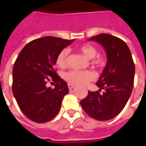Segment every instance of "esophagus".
<instances>
[{
	"label": "esophagus",
	"mask_w": 146,
	"mask_h": 146,
	"mask_svg": "<svg viewBox=\"0 0 146 146\" xmlns=\"http://www.w3.org/2000/svg\"><path fill=\"white\" fill-rule=\"evenodd\" d=\"M75 87V85H73V84H70V83H69L68 84V88H69V89L70 90H73V88Z\"/></svg>",
	"instance_id": "1"
}]
</instances>
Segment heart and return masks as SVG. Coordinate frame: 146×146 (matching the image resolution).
I'll use <instances>...</instances> for the list:
<instances>
[{
	"instance_id": "1",
	"label": "heart",
	"mask_w": 146,
	"mask_h": 146,
	"mask_svg": "<svg viewBox=\"0 0 146 146\" xmlns=\"http://www.w3.org/2000/svg\"><path fill=\"white\" fill-rule=\"evenodd\" d=\"M78 50L87 58L92 59V64L96 67H104L106 59L103 57H95L98 54L97 48L91 44H82L78 47ZM69 51L64 48L56 58V64L60 68H64L67 64V57ZM95 79V74L91 70H70L64 74V79L67 82L74 85H85Z\"/></svg>"
}]
</instances>
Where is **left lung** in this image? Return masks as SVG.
<instances>
[{
	"label": "left lung",
	"mask_w": 146,
	"mask_h": 146,
	"mask_svg": "<svg viewBox=\"0 0 146 146\" xmlns=\"http://www.w3.org/2000/svg\"><path fill=\"white\" fill-rule=\"evenodd\" d=\"M88 40L104 47L107 62L96 82L99 91L88 92L80 104L92 118L110 120L122 111L131 97L134 82V63L127 45L116 36L100 34ZM102 90L103 93L100 92Z\"/></svg>",
	"instance_id": "left-lung-1"
}]
</instances>
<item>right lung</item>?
Returning a JSON list of instances; mask_svg holds the SVG:
<instances>
[{
    "instance_id": "add662e5",
    "label": "right lung",
    "mask_w": 146,
    "mask_h": 146,
    "mask_svg": "<svg viewBox=\"0 0 146 146\" xmlns=\"http://www.w3.org/2000/svg\"><path fill=\"white\" fill-rule=\"evenodd\" d=\"M74 40L44 36L28 42L18 55L13 69V93L20 110L30 120L44 123L61 110L69 92L67 82L54 70L58 54ZM56 82L54 89L46 86Z\"/></svg>"
}]
</instances>
